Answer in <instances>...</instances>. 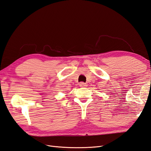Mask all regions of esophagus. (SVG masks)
<instances>
[{
	"label": "esophagus",
	"mask_w": 151,
	"mask_h": 151,
	"mask_svg": "<svg viewBox=\"0 0 151 151\" xmlns=\"http://www.w3.org/2000/svg\"><path fill=\"white\" fill-rule=\"evenodd\" d=\"M79 86H80V87H86V84H85L84 83H80Z\"/></svg>",
	"instance_id": "esophagus-1"
}]
</instances>
